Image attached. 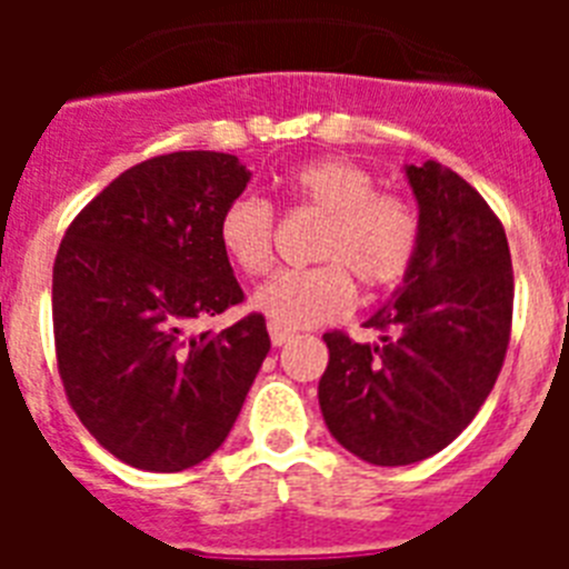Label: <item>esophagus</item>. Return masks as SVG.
Segmentation results:
<instances>
[{"label":"esophagus","instance_id":"1","mask_svg":"<svg viewBox=\"0 0 569 569\" xmlns=\"http://www.w3.org/2000/svg\"><path fill=\"white\" fill-rule=\"evenodd\" d=\"M268 333H270V341H273L276 347L288 345V341L293 339V330L281 328V325H273V321H270V325H268Z\"/></svg>","mask_w":569,"mask_h":569}]
</instances>
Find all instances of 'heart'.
<instances>
[{
  "label": "heart",
  "mask_w": 569,
  "mask_h": 569,
  "mask_svg": "<svg viewBox=\"0 0 569 569\" xmlns=\"http://www.w3.org/2000/svg\"><path fill=\"white\" fill-rule=\"evenodd\" d=\"M293 208L321 216L313 239L316 268L281 270L261 284L253 305L273 325L296 330L339 319L365 296H381L407 279L421 241L419 213L405 196L379 190L359 162L330 156L288 176ZM219 244L233 268L264 276L276 259V210L268 199L239 196L219 216Z\"/></svg>",
  "instance_id": "heart-1"
}]
</instances>
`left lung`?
<instances>
[{
  "label": "left lung",
  "instance_id": "8db88e82",
  "mask_svg": "<svg viewBox=\"0 0 569 569\" xmlns=\"http://www.w3.org/2000/svg\"><path fill=\"white\" fill-rule=\"evenodd\" d=\"M421 241L405 288L370 316L376 345L325 333V425L345 450L401 467L445 450L476 419L505 365L512 261L499 216L439 162L410 164Z\"/></svg>",
  "mask_w": 569,
  "mask_h": 569
}]
</instances>
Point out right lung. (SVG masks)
<instances>
[{
	"label": "right lung",
	"instance_id": "add662e5",
	"mask_svg": "<svg viewBox=\"0 0 569 569\" xmlns=\"http://www.w3.org/2000/svg\"><path fill=\"white\" fill-rule=\"evenodd\" d=\"M248 182L230 153L153 156L64 230L53 261L59 376L88 433L124 465L179 472L216 453L268 356L261 313L190 333L244 301L216 228Z\"/></svg>",
	"mask_w": 569,
	"mask_h": 569
}]
</instances>
